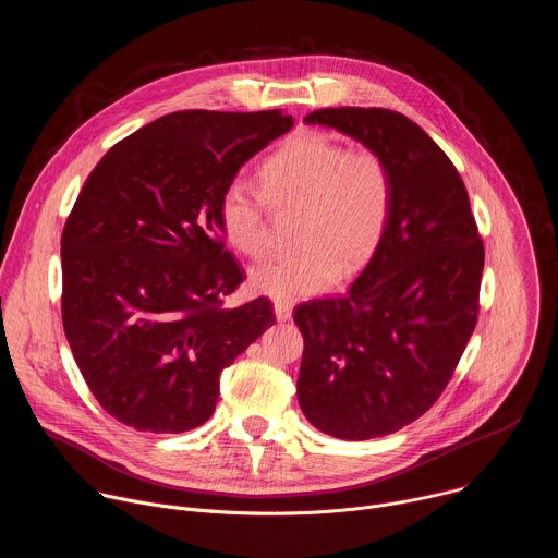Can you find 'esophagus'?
Returning a JSON list of instances; mask_svg holds the SVG:
<instances>
[{"label":"esophagus","mask_w":558,"mask_h":558,"mask_svg":"<svg viewBox=\"0 0 558 558\" xmlns=\"http://www.w3.org/2000/svg\"><path fill=\"white\" fill-rule=\"evenodd\" d=\"M274 313H276V320L278 323H287L289 317H291V313H293V306L289 302L278 300V302H274Z\"/></svg>","instance_id":"34e87169"}]
</instances>
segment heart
I'll return each mask as SVG.
<instances>
[{"label":"heart","instance_id":"heart-1","mask_svg":"<svg viewBox=\"0 0 558 558\" xmlns=\"http://www.w3.org/2000/svg\"><path fill=\"white\" fill-rule=\"evenodd\" d=\"M260 185L235 179L218 203L225 241L247 258L269 247V203L302 209L293 256L258 265L252 289L274 300H298L329 289L340 274L353 276L379 250L392 211V174L371 147L349 149L323 134L287 143L260 168Z\"/></svg>","mask_w":558,"mask_h":558}]
</instances>
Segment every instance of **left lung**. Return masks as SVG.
<instances>
[{"mask_svg": "<svg viewBox=\"0 0 558 558\" xmlns=\"http://www.w3.org/2000/svg\"><path fill=\"white\" fill-rule=\"evenodd\" d=\"M304 121L386 158L392 211L347 295L293 311L304 338L298 402L331 437H384L422 417L450 381L480 315L484 243L459 172L409 117L325 108Z\"/></svg>", "mask_w": 558, "mask_h": 558, "instance_id": "1", "label": "left lung"}]
</instances>
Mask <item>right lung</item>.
Segmentation results:
<instances>
[{
	"label": "right lung",
	"mask_w": 558,
	"mask_h": 558,
	"mask_svg": "<svg viewBox=\"0 0 558 558\" xmlns=\"http://www.w3.org/2000/svg\"><path fill=\"white\" fill-rule=\"evenodd\" d=\"M291 128L282 110L172 112L90 172L61 233V317L78 371L121 424H205L222 368L276 323L267 298L222 306L245 271L225 250L218 203Z\"/></svg>",
	"instance_id": "1"
}]
</instances>
